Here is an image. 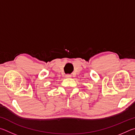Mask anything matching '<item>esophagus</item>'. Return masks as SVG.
<instances>
[{
  "label": "esophagus",
  "instance_id": "esophagus-1",
  "mask_svg": "<svg viewBox=\"0 0 135 135\" xmlns=\"http://www.w3.org/2000/svg\"><path fill=\"white\" fill-rule=\"evenodd\" d=\"M70 76H70V75H69V74H68V75H66V78H69V77H70Z\"/></svg>",
  "mask_w": 135,
  "mask_h": 135
}]
</instances>
